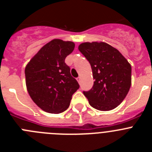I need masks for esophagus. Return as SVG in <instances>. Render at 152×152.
<instances>
[{
  "instance_id": "34e87169",
  "label": "esophagus",
  "mask_w": 152,
  "mask_h": 152,
  "mask_svg": "<svg viewBox=\"0 0 152 152\" xmlns=\"http://www.w3.org/2000/svg\"><path fill=\"white\" fill-rule=\"evenodd\" d=\"M80 79H81V78H80V77H77V82H78V83H80Z\"/></svg>"
}]
</instances>
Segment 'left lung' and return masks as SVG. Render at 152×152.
Wrapping results in <instances>:
<instances>
[{
	"instance_id": "1",
	"label": "left lung",
	"mask_w": 152,
	"mask_h": 152,
	"mask_svg": "<svg viewBox=\"0 0 152 152\" xmlns=\"http://www.w3.org/2000/svg\"><path fill=\"white\" fill-rule=\"evenodd\" d=\"M78 49L89 61L94 86L84 92L90 105L100 111L112 110L123 101L132 84V67L114 47L104 42H83Z\"/></svg>"
}]
</instances>
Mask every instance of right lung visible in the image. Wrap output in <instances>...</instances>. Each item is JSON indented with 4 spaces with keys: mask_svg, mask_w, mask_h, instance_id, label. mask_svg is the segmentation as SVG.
I'll return each instance as SVG.
<instances>
[{
    "mask_svg": "<svg viewBox=\"0 0 152 152\" xmlns=\"http://www.w3.org/2000/svg\"><path fill=\"white\" fill-rule=\"evenodd\" d=\"M75 46L73 42L52 39L42 47L25 68L28 93L45 112L58 114L66 110L72 95L79 88L64 63Z\"/></svg>",
    "mask_w": 152,
    "mask_h": 152,
    "instance_id": "obj_1",
    "label": "right lung"
}]
</instances>
